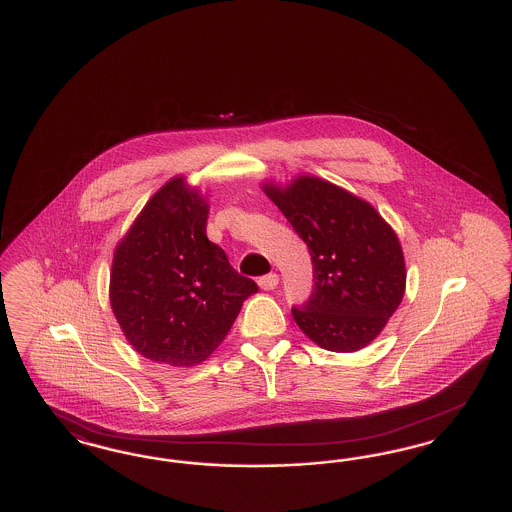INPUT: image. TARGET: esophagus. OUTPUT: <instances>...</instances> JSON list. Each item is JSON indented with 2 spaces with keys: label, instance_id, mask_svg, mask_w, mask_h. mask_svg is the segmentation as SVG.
Instances as JSON below:
<instances>
[{
  "label": "esophagus",
  "instance_id": "obj_1",
  "mask_svg": "<svg viewBox=\"0 0 512 512\" xmlns=\"http://www.w3.org/2000/svg\"><path fill=\"white\" fill-rule=\"evenodd\" d=\"M278 282H280L278 274H267V276L259 278V288L265 290V292H270V290H274L278 286Z\"/></svg>",
  "mask_w": 512,
  "mask_h": 512
}]
</instances>
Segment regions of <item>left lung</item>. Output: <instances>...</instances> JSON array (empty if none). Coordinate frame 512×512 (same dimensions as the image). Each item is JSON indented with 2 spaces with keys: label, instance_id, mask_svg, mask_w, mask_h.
Returning a JSON list of instances; mask_svg holds the SVG:
<instances>
[{
  "label": "left lung",
  "instance_id": "obj_1",
  "mask_svg": "<svg viewBox=\"0 0 512 512\" xmlns=\"http://www.w3.org/2000/svg\"><path fill=\"white\" fill-rule=\"evenodd\" d=\"M261 190L309 247L315 288L293 320L318 347L353 353L380 336L403 301V247L386 219L363 197L315 174Z\"/></svg>",
  "mask_w": 512,
  "mask_h": 512
}]
</instances>
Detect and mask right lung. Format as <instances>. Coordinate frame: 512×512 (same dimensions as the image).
I'll use <instances>...</instances> for the list:
<instances>
[{
	"label": "right lung",
	"mask_w": 512,
	"mask_h": 512,
	"mask_svg": "<svg viewBox=\"0 0 512 512\" xmlns=\"http://www.w3.org/2000/svg\"><path fill=\"white\" fill-rule=\"evenodd\" d=\"M207 217V195L178 174L149 197L115 247L111 309L124 338L153 363H203L259 290L209 242Z\"/></svg>",
	"instance_id": "right-lung-1"
}]
</instances>
